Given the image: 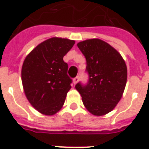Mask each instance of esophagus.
Segmentation results:
<instances>
[{"label":"esophagus","mask_w":149,"mask_h":149,"mask_svg":"<svg viewBox=\"0 0 149 149\" xmlns=\"http://www.w3.org/2000/svg\"><path fill=\"white\" fill-rule=\"evenodd\" d=\"M78 80H79V76H76L75 78H74V79H73L74 84H77V82L78 81Z\"/></svg>","instance_id":"obj_1"}]
</instances>
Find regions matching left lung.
Listing matches in <instances>:
<instances>
[{"label": "left lung", "instance_id": "left-lung-1", "mask_svg": "<svg viewBox=\"0 0 149 149\" xmlns=\"http://www.w3.org/2000/svg\"><path fill=\"white\" fill-rule=\"evenodd\" d=\"M86 58V84L78 82L75 88L83 104L95 115L110 112L121 99L127 81V67L121 54L108 43L90 39L78 44Z\"/></svg>", "mask_w": 149, "mask_h": 149}]
</instances>
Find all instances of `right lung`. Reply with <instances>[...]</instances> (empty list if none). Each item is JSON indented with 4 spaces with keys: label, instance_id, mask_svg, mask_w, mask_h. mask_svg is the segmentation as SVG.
<instances>
[{
    "label": "right lung",
    "instance_id": "1",
    "mask_svg": "<svg viewBox=\"0 0 149 149\" xmlns=\"http://www.w3.org/2000/svg\"><path fill=\"white\" fill-rule=\"evenodd\" d=\"M74 41L52 38L38 45L24 61L21 80L26 97L44 115H52L65 103L71 79L63 58Z\"/></svg>",
    "mask_w": 149,
    "mask_h": 149
}]
</instances>
